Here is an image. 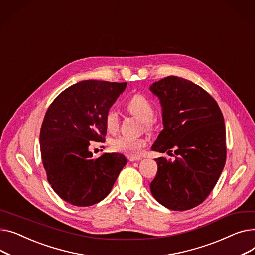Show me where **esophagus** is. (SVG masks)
I'll return each instance as SVG.
<instances>
[{
  "label": "esophagus",
  "instance_id": "obj_1",
  "mask_svg": "<svg viewBox=\"0 0 255 255\" xmlns=\"http://www.w3.org/2000/svg\"><path fill=\"white\" fill-rule=\"evenodd\" d=\"M128 159L129 161H139L142 159V157H134V156H128Z\"/></svg>",
  "mask_w": 255,
  "mask_h": 255
}]
</instances>
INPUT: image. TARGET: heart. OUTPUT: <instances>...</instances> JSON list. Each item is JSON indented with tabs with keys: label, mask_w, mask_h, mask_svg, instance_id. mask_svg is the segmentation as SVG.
<instances>
[{
	"label": "heart",
	"mask_w": 255,
	"mask_h": 255,
	"mask_svg": "<svg viewBox=\"0 0 255 255\" xmlns=\"http://www.w3.org/2000/svg\"><path fill=\"white\" fill-rule=\"evenodd\" d=\"M128 110L134 117L142 121L146 128H151V121L154 116V108L147 98L142 95H134L128 103ZM118 113L114 108H110L105 114V125L109 131H115L118 128ZM147 141L143 138L129 136H119L111 142L113 150L123 152L128 156H138L141 154Z\"/></svg>",
	"instance_id": "obj_1"
}]
</instances>
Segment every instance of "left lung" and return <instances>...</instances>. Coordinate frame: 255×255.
Wrapping results in <instances>:
<instances>
[{"instance_id": "8db88e82", "label": "left lung", "mask_w": 255, "mask_h": 255, "mask_svg": "<svg viewBox=\"0 0 255 255\" xmlns=\"http://www.w3.org/2000/svg\"><path fill=\"white\" fill-rule=\"evenodd\" d=\"M150 91L160 101L163 125L151 149L160 153L174 149L177 155L174 161L155 159L150 190L170 210H188L205 201L224 168V119L216 101L189 80L168 76L152 83Z\"/></svg>"}]
</instances>
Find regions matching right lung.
Here are the masks:
<instances>
[{
	"mask_svg": "<svg viewBox=\"0 0 255 255\" xmlns=\"http://www.w3.org/2000/svg\"><path fill=\"white\" fill-rule=\"evenodd\" d=\"M127 82L83 80L51 103L40 131L41 157L48 182L64 201L78 207L106 198L127 164L121 153L93 158L91 141L105 142V114Z\"/></svg>",
	"mask_w": 255,
	"mask_h": 255,
	"instance_id": "right-lung-1",
	"label": "right lung"
}]
</instances>
